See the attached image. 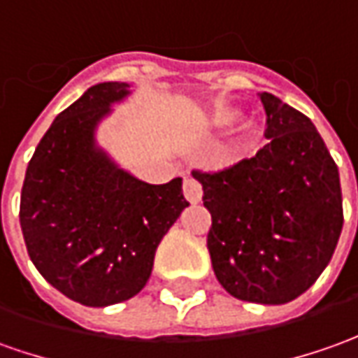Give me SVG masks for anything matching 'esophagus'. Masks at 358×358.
<instances>
[{"label": "esophagus", "instance_id": "34e87169", "mask_svg": "<svg viewBox=\"0 0 358 358\" xmlns=\"http://www.w3.org/2000/svg\"><path fill=\"white\" fill-rule=\"evenodd\" d=\"M184 196H186V199H188L189 203H199V201H201L203 189H201V184H199L198 180H184Z\"/></svg>", "mask_w": 358, "mask_h": 358}]
</instances>
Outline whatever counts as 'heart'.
Segmentation results:
<instances>
[{"label":"heart","mask_w":358,"mask_h":358,"mask_svg":"<svg viewBox=\"0 0 358 358\" xmlns=\"http://www.w3.org/2000/svg\"><path fill=\"white\" fill-rule=\"evenodd\" d=\"M241 111L237 108H231V106H220V108H213L210 113V125L211 127H229L233 125L237 119H239ZM255 131V125L245 123L241 125L239 133L241 138H249Z\"/></svg>","instance_id":"heart-1"}]
</instances>
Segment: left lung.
Masks as SVG:
<instances>
[{
    "mask_svg": "<svg viewBox=\"0 0 358 358\" xmlns=\"http://www.w3.org/2000/svg\"><path fill=\"white\" fill-rule=\"evenodd\" d=\"M268 143L257 157L215 174L194 172L211 266L233 298L266 306L296 300L331 261L343 229L339 170L317 129L262 92Z\"/></svg>",
    "mask_w": 358,
    "mask_h": 358,
    "instance_id": "left-lung-1",
    "label": "left lung"
}]
</instances>
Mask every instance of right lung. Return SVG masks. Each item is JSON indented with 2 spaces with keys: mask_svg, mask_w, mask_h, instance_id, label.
Returning a JSON list of instances; mask_svg holds the SVG:
<instances>
[{
  "mask_svg": "<svg viewBox=\"0 0 358 358\" xmlns=\"http://www.w3.org/2000/svg\"><path fill=\"white\" fill-rule=\"evenodd\" d=\"M129 96L127 82H103L58 113L21 189L19 221L36 271L90 308L145 288L159 243L189 206L182 178L143 182L99 147L101 121Z\"/></svg>",
  "mask_w": 358,
  "mask_h": 358,
  "instance_id": "add662e5",
  "label": "right lung"
}]
</instances>
